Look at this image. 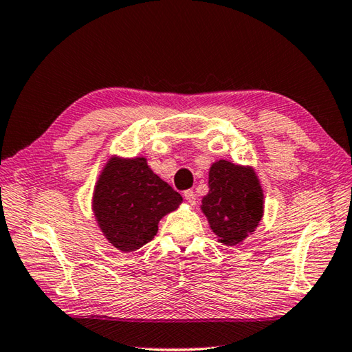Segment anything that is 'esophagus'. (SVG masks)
Masks as SVG:
<instances>
[{
	"instance_id": "1",
	"label": "esophagus",
	"mask_w": 352,
	"mask_h": 352,
	"mask_svg": "<svg viewBox=\"0 0 352 352\" xmlns=\"http://www.w3.org/2000/svg\"><path fill=\"white\" fill-rule=\"evenodd\" d=\"M183 197H184V199L186 201H188L190 206H194L195 203H197V197H195V192L192 190V189H189V190H184V194H183Z\"/></svg>"
}]
</instances>
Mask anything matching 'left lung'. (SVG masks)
I'll use <instances>...</instances> for the list:
<instances>
[{
    "label": "left lung",
    "mask_w": 352,
    "mask_h": 352,
    "mask_svg": "<svg viewBox=\"0 0 352 352\" xmlns=\"http://www.w3.org/2000/svg\"><path fill=\"white\" fill-rule=\"evenodd\" d=\"M201 210L210 229L226 245L241 243L256 229L264 212V195L250 168L219 160L209 170V194Z\"/></svg>",
    "instance_id": "left-lung-1"
}]
</instances>
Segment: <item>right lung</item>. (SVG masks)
Returning a JSON list of instances; mask_svg holds the SVG:
<instances>
[{
    "mask_svg": "<svg viewBox=\"0 0 352 352\" xmlns=\"http://www.w3.org/2000/svg\"><path fill=\"white\" fill-rule=\"evenodd\" d=\"M182 201L143 157L111 158L96 184L93 210L103 235L126 253L149 243L157 235L158 221Z\"/></svg>",
    "mask_w": 352,
    "mask_h": 352,
    "instance_id": "right-lung-1",
    "label": "right lung"
}]
</instances>
